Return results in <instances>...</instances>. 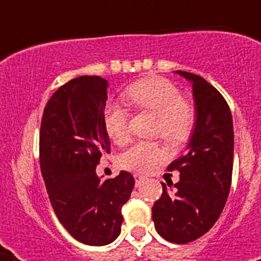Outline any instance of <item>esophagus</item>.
Returning <instances> with one entry per match:
<instances>
[{
	"instance_id": "obj_1",
	"label": "esophagus",
	"mask_w": 261,
	"mask_h": 261,
	"mask_svg": "<svg viewBox=\"0 0 261 261\" xmlns=\"http://www.w3.org/2000/svg\"><path fill=\"white\" fill-rule=\"evenodd\" d=\"M134 178H135V184H137V186H141V184L145 181V177H143V176H141V174H138V173L134 174Z\"/></svg>"
}]
</instances>
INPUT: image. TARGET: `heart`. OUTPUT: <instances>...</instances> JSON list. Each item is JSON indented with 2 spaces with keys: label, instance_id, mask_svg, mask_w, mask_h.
I'll return each mask as SVG.
<instances>
[{
  "label": "heart",
  "instance_id": "heart-1",
  "mask_svg": "<svg viewBox=\"0 0 261 261\" xmlns=\"http://www.w3.org/2000/svg\"><path fill=\"white\" fill-rule=\"evenodd\" d=\"M126 98L137 110H146L157 115L153 134L161 135L172 146L181 145L194 133L196 110L191 101L182 98L181 90L163 77H149L126 89ZM130 111L120 104H108L102 115L104 128L116 145H124L128 133ZM167 157L159 141H141L131 145L119 157L120 167L137 173H149Z\"/></svg>",
  "mask_w": 261,
  "mask_h": 261
}]
</instances>
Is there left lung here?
<instances>
[{"label": "left lung", "mask_w": 261, "mask_h": 261, "mask_svg": "<svg viewBox=\"0 0 261 261\" xmlns=\"http://www.w3.org/2000/svg\"><path fill=\"white\" fill-rule=\"evenodd\" d=\"M176 73L192 83L196 124L187 151L169 164L168 171L180 172L176 192L154 202L151 218L161 237L187 244L206 234L222 213L230 191L233 172V119L223 96L200 75ZM169 186V184H168Z\"/></svg>", "instance_id": "8db88e82"}]
</instances>
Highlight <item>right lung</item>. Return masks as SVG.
Returning a JSON list of instances; mask_svg holds the SVG:
<instances>
[{"mask_svg": "<svg viewBox=\"0 0 261 261\" xmlns=\"http://www.w3.org/2000/svg\"><path fill=\"white\" fill-rule=\"evenodd\" d=\"M107 80L81 75L55 90L44 107L39 133V159L51 206L77 241L101 247L120 234L122 207L134 177L122 171L101 181L96 173L110 153L102 115Z\"/></svg>", "mask_w": 261, "mask_h": 261, "instance_id": "obj_1", "label": "right lung"}]
</instances>
